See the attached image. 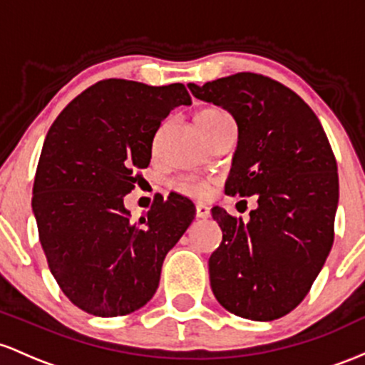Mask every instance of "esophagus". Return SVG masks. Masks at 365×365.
Masks as SVG:
<instances>
[{
	"mask_svg": "<svg viewBox=\"0 0 365 365\" xmlns=\"http://www.w3.org/2000/svg\"><path fill=\"white\" fill-rule=\"evenodd\" d=\"M196 217L198 219H208L210 217V208L203 203H196Z\"/></svg>",
	"mask_w": 365,
	"mask_h": 365,
	"instance_id": "obj_1",
	"label": "esophagus"
}]
</instances>
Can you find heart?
<instances>
[{"mask_svg": "<svg viewBox=\"0 0 365 365\" xmlns=\"http://www.w3.org/2000/svg\"><path fill=\"white\" fill-rule=\"evenodd\" d=\"M227 120H231V117L224 110L215 108V106L200 110L198 115H196V124H198V128L203 134L215 129L217 125ZM175 190L181 191L184 195L193 196V198H205V196L210 193V184L205 181H195V179H184V181H179L175 184Z\"/></svg>", "mask_w": 365, "mask_h": 365, "instance_id": "obj_1", "label": "heart"}]
</instances>
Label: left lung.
<instances>
[{
  "label": "left lung",
  "mask_w": 365,
  "mask_h": 365,
  "mask_svg": "<svg viewBox=\"0 0 365 365\" xmlns=\"http://www.w3.org/2000/svg\"><path fill=\"white\" fill-rule=\"evenodd\" d=\"M187 88L237 124L226 195L259 198L248 222L212 208L222 229L208 260L212 292L240 317L279 319L307 297L333 247L336 158L312 108L271 77L240 72Z\"/></svg>",
  "instance_id": "left-lung-1"
}]
</instances>
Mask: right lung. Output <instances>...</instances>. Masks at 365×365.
Wrapping results in <instances>:
<instances>
[{"mask_svg": "<svg viewBox=\"0 0 365 365\" xmlns=\"http://www.w3.org/2000/svg\"><path fill=\"white\" fill-rule=\"evenodd\" d=\"M179 105H191L184 84L105 79L48 130L32 212L53 277L84 312L115 317L148 304L163 259L193 222V202L175 193L155 198L139 222L124 207L162 120Z\"/></svg>", "mask_w": 365, "mask_h": 365, "instance_id": "obj_1", "label": "right lung"}]
</instances>
